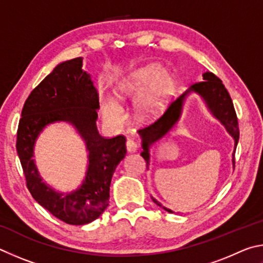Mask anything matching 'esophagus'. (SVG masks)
I'll list each match as a JSON object with an SVG mask.
<instances>
[{
	"mask_svg": "<svg viewBox=\"0 0 263 263\" xmlns=\"http://www.w3.org/2000/svg\"><path fill=\"white\" fill-rule=\"evenodd\" d=\"M140 149V143L134 140H128L127 141V150L129 153H136Z\"/></svg>",
	"mask_w": 263,
	"mask_h": 263,
	"instance_id": "obj_1",
	"label": "esophagus"
}]
</instances>
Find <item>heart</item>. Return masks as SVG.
<instances>
[{
    "label": "heart",
    "instance_id": "heart-1",
    "mask_svg": "<svg viewBox=\"0 0 263 263\" xmlns=\"http://www.w3.org/2000/svg\"><path fill=\"white\" fill-rule=\"evenodd\" d=\"M172 84L170 72L159 69L156 64H146L129 71L118 82L117 92L120 96H130L142 90L139 96V107L145 113L154 112L162 103ZM104 115L112 121H123L126 118L123 109L112 98L104 99Z\"/></svg>",
    "mask_w": 263,
    "mask_h": 263
}]
</instances>
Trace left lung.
Here are the masks:
<instances>
[{
	"instance_id": "left-lung-1",
	"label": "left lung",
	"mask_w": 263,
	"mask_h": 263,
	"mask_svg": "<svg viewBox=\"0 0 263 263\" xmlns=\"http://www.w3.org/2000/svg\"><path fill=\"white\" fill-rule=\"evenodd\" d=\"M203 80L204 81L193 84L177 100L171 101V103L165 105L164 110L159 113L158 117L154 120V122L139 129V133L142 137V148H143L141 156L146 162V167L150 164V145L162 139L166 133L171 130L174 124L179 121L181 115L183 101H185L186 97L192 93V92H196V93H199L203 98L206 106L210 109V112L227 128L229 134L233 137L234 151H236L239 141V127L237 114L236 110H234L231 97H230L228 90L225 89L222 81L217 76L214 75L213 72L203 73ZM232 156L234 166V153ZM151 199H153V201L157 205L162 206L163 209L168 211V213H172L171 210L165 208L157 200H155L154 197H151Z\"/></svg>"
}]
</instances>
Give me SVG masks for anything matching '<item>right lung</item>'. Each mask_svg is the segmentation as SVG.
<instances>
[{
	"mask_svg": "<svg viewBox=\"0 0 263 263\" xmlns=\"http://www.w3.org/2000/svg\"><path fill=\"white\" fill-rule=\"evenodd\" d=\"M82 66V58L58 64L31 92L22 109L16 143L31 195L55 217L71 225L93 222L107 208L110 180L127 153L126 137L106 139L98 133L99 97ZM59 121L72 124L89 151L86 179L77 190L67 195L45 185L33 159L39 134L46 125Z\"/></svg>",
	"mask_w": 263,
	"mask_h": 263,
	"instance_id": "right-lung-1",
	"label": "right lung"
}]
</instances>
